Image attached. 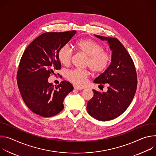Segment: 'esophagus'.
Here are the masks:
<instances>
[{"instance_id": "obj_1", "label": "esophagus", "mask_w": 156, "mask_h": 156, "mask_svg": "<svg viewBox=\"0 0 156 156\" xmlns=\"http://www.w3.org/2000/svg\"><path fill=\"white\" fill-rule=\"evenodd\" d=\"M74 89H75V90H82V89H80V88H79V87H74Z\"/></svg>"}]
</instances>
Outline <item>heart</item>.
I'll return each instance as SVG.
<instances>
[{"instance_id":"heart-1","label":"heart","mask_w":156,"mask_h":156,"mask_svg":"<svg viewBox=\"0 0 156 156\" xmlns=\"http://www.w3.org/2000/svg\"><path fill=\"white\" fill-rule=\"evenodd\" d=\"M76 47L80 53L87 56L85 66L89 67L94 74L104 71L110 62V55L105 51L103 47L91 39H83L76 43ZM73 52L68 44L62 46L58 53L59 62L64 66L70 64ZM89 72L86 69H73L66 72V78L73 84L81 87L86 84Z\"/></svg>"}]
</instances>
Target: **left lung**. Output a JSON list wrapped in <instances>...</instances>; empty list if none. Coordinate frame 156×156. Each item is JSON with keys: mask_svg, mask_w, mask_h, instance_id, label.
<instances>
[{"mask_svg": "<svg viewBox=\"0 0 156 156\" xmlns=\"http://www.w3.org/2000/svg\"><path fill=\"white\" fill-rule=\"evenodd\" d=\"M95 36L107 41L112 51L111 63L94 81L100 85H108L107 92L93 90L87 110L94 118L105 122L122 115L129 106L137 87V75L134 62L127 50L115 38Z\"/></svg>", "mask_w": 156, "mask_h": 156, "instance_id": "1", "label": "left lung"}]
</instances>
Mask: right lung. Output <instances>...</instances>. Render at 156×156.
<instances>
[{"label": "right lung", "instance_id": "add662e5", "mask_svg": "<svg viewBox=\"0 0 156 156\" xmlns=\"http://www.w3.org/2000/svg\"><path fill=\"white\" fill-rule=\"evenodd\" d=\"M76 33L74 30L44 33L24 51L17 73V84L26 105L35 114L44 117L57 115L64 108L65 97L74 89L66 80L54 86L48 78L61 68L58 57L59 48Z\"/></svg>", "mask_w": 156, "mask_h": 156}]
</instances>
